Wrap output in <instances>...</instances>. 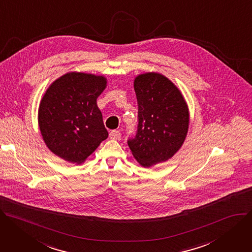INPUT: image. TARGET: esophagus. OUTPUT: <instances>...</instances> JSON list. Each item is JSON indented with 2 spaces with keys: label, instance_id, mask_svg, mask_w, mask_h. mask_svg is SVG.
<instances>
[{
  "label": "esophagus",
  "instance_id": "1",
  "mask_svg": "<svg viewBox=\"0 0 252 252\" xmlns=\"http://www.w3.org/2000/svg\"><path fill=\"white\" fill-rule=\"evenodd\" d=\"M109 137L111 139H115V140H117V139L121 138V133H120V131H117V130H112L109 133Z\"/></svg>",
  "mask_w": 252,
  "mask_h": 252
}]
</instances>
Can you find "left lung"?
Masks as SVG:
<instances>
[{"label":"left lung","mask_w":252,"mask_h":252,"mask_svg":"<svg viewBox=\"0 0 252 252\" xmlns=\"http://www.w3.org/2000/svg\"><path fill=\"white\" fill-rule=\"evenodd\" d=\"M134 90L138 125L127 142L135 159L150 167L168 160L182 146L189 125L188 108L174 84L157 73L136 77Z\"/></svg>","instance_id":"8db88e82"}]
</instances>
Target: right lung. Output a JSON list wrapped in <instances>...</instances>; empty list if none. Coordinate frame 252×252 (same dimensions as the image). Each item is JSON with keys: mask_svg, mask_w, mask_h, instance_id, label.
Instances as JSON below:
<instances>
[{"mask_svg": "<svg viewBox=\"0 0 252 252\" xmlns=\"http://www.w3.org/2000/svg\"><path fill=\"white\" fill-rule=\"evenodd\" d=\"M106 83L102 76L72 72L46 91L39 108V126L55 155L80 164L108 137L97 106Z\"/></svg>", "mask_w": 252, "mask_h": 252, "instance_id": "add662e5", "label": "right lung"}]
</instances>
